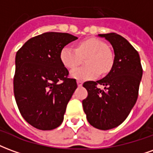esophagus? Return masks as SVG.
Returning <instances> with one entry per match:
<instances>
[{"label": "esophagus", "mask_w": 153, "mask_h": 153, "mask_svg": "<svg viewBox=\"0 0 153 153\" xmlns=\"http://www.w3.org/2000/svg\"><path fill=\"white\" fill-rule=\"evenodd\" d=\"M77 84H78V86L79 87H81L83 85V82L80 81V80H78V81H77Z\"/></svg>", "instance_id": "esophagus-1"}]
</instances>
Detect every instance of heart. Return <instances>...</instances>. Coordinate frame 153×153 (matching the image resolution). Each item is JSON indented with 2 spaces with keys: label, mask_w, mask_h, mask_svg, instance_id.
Instances as JSON below:
<instances>
[{
  "label": "heart",
  "mask_w": 153,
  "mask_h": 153,
  "mask_svg": "<svg viewBox=\"0 0 153 153\" xmlns=\"http://www.w3.org/2000/svg\"><path fill=\"white\" fill-rule=\"evenodd\" d=\"M85 57H88L85 61L87 66L78 67L70 71L73 79L80 81L93 79L99 76L101 71L104 74L109 72L114 62L113 55L107 45L97 38L82 41L77 49L70 45L65 46L60 53L61 63L69 69L79 65L82 58Z\"/></svg>",
  "instance_id": "obj_1"
}]
</instances>
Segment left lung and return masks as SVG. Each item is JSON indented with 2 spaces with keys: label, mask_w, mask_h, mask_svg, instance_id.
I'll use <instances>...</instances> for the list:
<instances>
[{
  "label": "left lung",
  "mask_w": 153,
  "mask_h": 153,
  "mask_svg": "<svg viewBox=\"0 0 153 153\" xmlns=\"http://www.w3.org/2000/svg\"><path fill=\"white\" fill-rule=\"evenodd\" d=\"M98 36L112 46L114 62L103 79L83 83L88 97L82 103L90 125L107 130L122 124L133 109L138 99L143 69L138 52L125 38L115 33ZM98 84L104 89H98Z\"/></svg>",
  "instance_id": "1"
}]
</instances>
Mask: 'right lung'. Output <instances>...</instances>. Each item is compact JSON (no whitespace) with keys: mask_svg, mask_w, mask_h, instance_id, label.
<instances>
[{"mask_svg":"<svg viewBox=\"0 0 153 153\" xmlns=\"http://www.w3.org/2000/svg\"><path fill=\"white\" fill-rule=\"evenodd\" d=\"M76 39L65 33H45L30 38L16 53L15 101L22 116L34 128L51 130L63 122L77 83L67 78L69 71L61 63L60 53Z\"/></svg>","mask_w":153,"mask_h":153,"instance_id":"add662e5","label":"right lung"}]
</instances>
